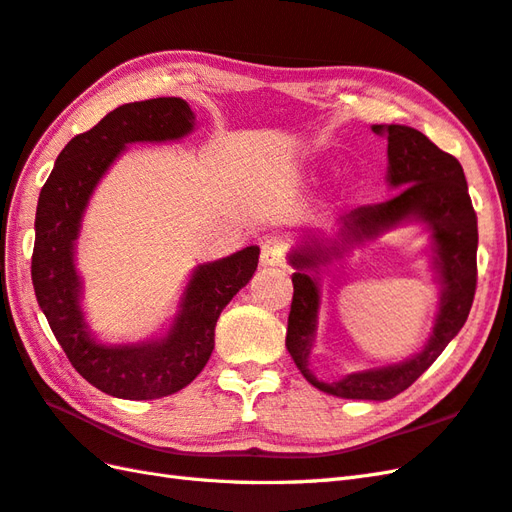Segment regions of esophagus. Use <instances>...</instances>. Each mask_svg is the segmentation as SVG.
<instances>
[{"label": "esophagus", "instance_id": "1", "mask_svg": "<svg viewBox=\"0 0 512 512\" xmlns=\"http://www.w3.org/2000/svg\"><path fill=\"white\" fill-rule=\"evenodd\" d=\"M284 263V243L278 236H269L260 249V265L263 267H280Z\"/></svg>", "mask_w": 512, "mask_h": 512}]
</instances>
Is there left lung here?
<instances>
[{
	"mask_svg": "<svg viewBox=\"0 0 512 512\" xmlns=\"http://www.w3.org/2000/svg\"><path fill=\"white\" fill-rule=\"evenodd\" d=\"M371 130L389 141L386 182L400 193L389 202L354 208L352 213L336 219L330 232L319 230L299 236L289 252L295 273L286 350L315 389L343 400L384 402L406 391L465 326L476 295L478 219L473 213L463 167L454 156L441 152L415 128L391 123L371 126ZM413 222L426 225L431 234V264L442 286V302L429 341L402 364L355 372L334 383L319 381L309 369V354L314 346L320 305V269L350 246H362L386 231Z\"/></svg>",
	"mask_w": 512,
	"mask_h": 512,
	"instance_id": "obj_1",
	"label": "left lung"
}]
</instances>
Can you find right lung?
I'll list each match as a JSON object with an SVG mask.
<instances>
[{
    "label": "right lung",
    "mask_w": 512,
    "mask_h": 512,
    "mask_svg": "<svg viewBox=\"0 0 512 512\" xmlns=\"http://www.w3.org/2000/svg\"><path fill=\"white\" fill-rule=\"evenodd\" d=\"M195 128L180 97L123 104L58 154L39 195L32 284L43 315L69 363L95 389L121 400H156L191 384L215 350L221 310L252 280L258 245L197 265L169 328L139 343H102L84 317L76 245L91 195L130 143L180 141Z\"/></svg>",
    "instance_id": "obj_1"
}]
</instances>
